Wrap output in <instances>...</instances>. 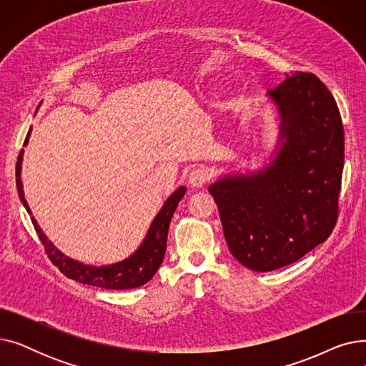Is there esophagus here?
I'll list each match as a JSON object with an SVG mask.
<instances>
[{
  "instance_id": "1",
  "label": "esophagus",
  "mask_w": 366,
  "mask_h": 366,
  "mask_svg": "<svg viewBox=\"0 0 366 366\" xmlns=\"http://www.w3.org/2000/svg\"><path fill=\"white\" fill-rule=\"evenodd\" d=\"M209 172L204 167H196L189 172L188 175V184L194 188L203 187L209 181Z\"/></svg>"
}]
</instances>
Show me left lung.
<instances>
[{
    "label": "left lung",
    "instance_id": "obj_1",
    "mask_svg": "<svg viewBox=\"0 0 366 366\" xmlns=\"http://www.w3.org/2000/svg\"><path fill=\"white\" fill-rule=\"evenodd\" d=\"M268 96L280 115L272 163L209 187L229 252L254 272L290 265L331 236L344 166L341 115L315 74H286Z\"/></svg>",
    "mask_w": 366,
    "mask_h": 366
}]
</instances>
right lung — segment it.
Here are the masks:
<instances>
[{
    "label": "right lung",
    "mask_w": 366,
    "mask_h": 366,
    "mask_svg": "<svg viewBox=\"0 0 366 366\" xmlns=\"http://www.w3.org/2000/svg\"><path fill=\"white\" fill-rule=\"evenodd\" d=\"M29 134H31V129L26 134L24 145L28 144ZM22 160H24V149L21 151V154H19L17 163H16V185H17L19 197H21V202L24 203L28 214L31 215V209L25 200L24 185L21 179ZM184 194H185V187H179L175 193L166 200L157 217L154 218L148 233L142 244L137 249V252H133L129 258L120 262H115L111 265H102V267L86 265L83 262L71 259L69 257L64 255L59 249L54 247V244L50 240H47L46 234L43 233L40 225L36 224L35 218L32 217L31 219L50 261L59 268L61 273H64L66 277L84 285L104 287V290H117V291L132 290V287H138L149 282L152 276L159 270V267L162 265L166 254L169 225L173 214H175V209L181 202V199L184 197Z\"/></svg>",
    "instance_id": "obj_1"
}]
</instances>
